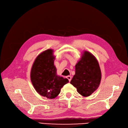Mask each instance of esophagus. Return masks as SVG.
<instances>
[{
	"instance_id": "obj_1",
	"label": "esophagus",
	"mask_w": 128,
	"mask_h": 128,
	"mask_svg": "<svg viewBox=\"0 0 128 128\" xmlns=\"http://www.w3.org/2000/svg\"><path fill=\"white\" fill-rule=\"evenodd\" d=\"M67 78L69 80V82H70V80H72V77L70 76H67Z\"/></svg>"
}]
</instances>
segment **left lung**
I'll return each mask as SVG.
<instances>
[{"mask_svg": "<svg viewBox=\"0 0 128 128\" xmlns=\"http://www.w3.org/2000/svg\"><path fill=\"white\" fill-rule=\"evenodd\" d=\"M102 78L99 64L91 53L84 51L80 60L75 66V74L70 83L84 96L93 94L99 87Z\"/></svg>", "mask_w": 128, "mask_h": 128, "instance_id": "obj_1", "label": "left lung"}]
</instances>
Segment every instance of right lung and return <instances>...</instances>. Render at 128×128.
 <instances>
[{
    "mask_svg": "<svg viewBox=\"0 0 128 128\" xmlns=\"http://www.w3.org/2000/svg\"><path fill=\"white\" fill-rule=\"evenodd\" d=\"M53 52L52 49H48L38 56L30 72L31 80L36 91L48 99L55 98L60 94L61 88L69 82L67 78L56 75Z\"/></svg>",
    "mask_w": 128,
    "mask_h": 128,
    "instance_id": "add662e5",
    "label": "right lung"
}]
</instances>
